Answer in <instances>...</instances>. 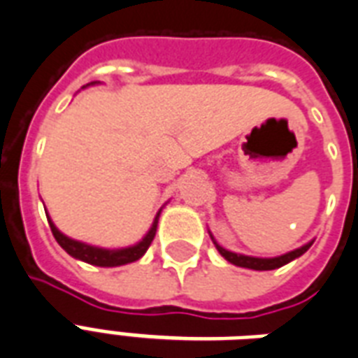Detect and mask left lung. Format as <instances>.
Masks as SVG:
<instances>
[{"mask_svg": "<svg viewBox=\"0 0 358 358\" xmlns=\"http://www.w3.org/2000/svg\"><path fill=\"white\" fill-rule=\"evenodd\" d=\"M210 237H213V235H210ZM214 245H216V248H218V252L222 254L227 262H231L233 266L248 267V269H256V271H269V269H277V267L285 266V264H288V262L300 258L301 254L307 252V248L311 246V243H307V245H303L301 248H296V250H292V252L277 256V258H252V256H243V254L229 252V250H226V248H222L216 241H214Z\"/></svg>", "mask_w": 358, "mask_h": 358, "instance_id": "8db88e82", "label": "left lung"}]
</instances>
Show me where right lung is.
<instances>
[{
    "label": "right lung",
    "instance_id": "1",
    "mask_svg": "<svg viewBox=\"0 0 358 358\" xmlns=\"http://www.w3.org/2000/svg\"><path fill=\"white\" fill-rule=\"evenodd\" d=\"M159 214H161V210H159L157 216H155V220H153L152 229L145 233V237L140 241L138 245L127 246V248H117V250L98 248V246L85 245V243H79V241L70 239V237H66L64 233L58 231L57 226L52 224L49 216H47V220H49V226H51V231H52V235H55L57 243L62 246V248H64L66 252L70 254V256H73V258H78V260H81V262H87V264H91V266L117 267V266H125V264H131V262L140 260V258L144 256L145 250H148V248H150V245H152L153 237H155V231H157Z\"/></svg>",
    "mask_w": 358,
    "mask_h": 358
}]
</instances>
